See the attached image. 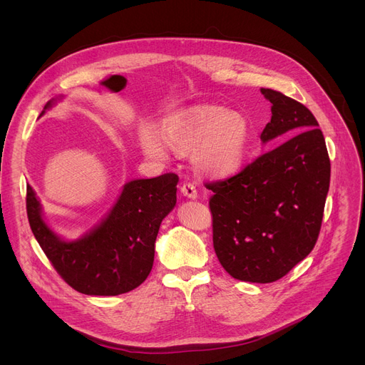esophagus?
Wrapping results in <instances>:
<instances>
[{"label": "esophagus", "instance_id": "esophagus-1", "mask_svg": "<svg viewBox=\"0 0 365 365\" xmlns=\"http://www.w3.org/2000/svg\"><path fill=\"white\" fill-rule=\"evenodd\" d=\"M180 192H182L185 197L190 198V200H195V198L198 197L195 185L190 183V182H186V183H183V185L180 186Z\"/></svg>", "mask_w": 365, "mask_h": 365}]
</instances>
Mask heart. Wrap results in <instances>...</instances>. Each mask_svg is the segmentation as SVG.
I'll list each match as a JSON object with an SVG mask.
<instances>
[{"mask_svg": "<svg viewBox=\"0 0 365 365\" xmlns=\"http://www.w3.org/2000/svg\"><path fill=\"white\" fill-rule=\"evenodd\" d=\"M253 130L240 112L205 105L176 112L163 121L160 134L150 125L140 128L145 155L167 157V148L179 155H192L197 168L210 178H227L238 173L252 143Z\"/></svg>", "mask_w": 365, "mask_h": 365, "instance_id": "b5f03b06", "label": "heart"}]
</instances>
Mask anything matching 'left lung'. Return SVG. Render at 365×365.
<instances>
[{
	"mask_svg": "<svg viewBox=\"0 0 365 365\" xmlns=\"http://www.w3.org/2000/svg\"><path fill=\"white\" fill-rule=\"evenodd\" d=\"M263 143L285 139L235 176L208 183L213 245L225 271L240 281L274 282L317 244L330 186L327 146L312 112L279 91Z\"/></svg>",
	"mask_w": 365,
	"mask_h": 365,
	"instance_id": "1",
	"label": "left lung"
}]
</instances>
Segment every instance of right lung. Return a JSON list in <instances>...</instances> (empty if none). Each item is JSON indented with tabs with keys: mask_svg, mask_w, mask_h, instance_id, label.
<instances>
[{
	"mask_svg": "<svg viewBox=\"0 0 365 365\" xmlns=\"http://www.w3.org/2000/svg\"><path fill=\"white\" fill-rule=\"evenodd\" d=\"M50 106L51 102L44 109ZM178 182V175L165 173L125 183L106 219L76 241L61 240L46 225L40 202L28 185V220L47 259L73 290L90 296H118L148 278L160 225L176 205Z\"/></svg>",
	"mask_w": 365,
	"mask_h": 365,
	"instance_id": "obj_1",
	"label": "right lung"
}]
</instances>
